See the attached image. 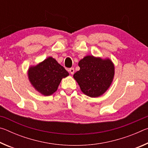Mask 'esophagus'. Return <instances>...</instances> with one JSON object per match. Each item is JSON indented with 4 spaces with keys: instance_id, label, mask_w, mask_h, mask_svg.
I'll return each mask as SVG.
<instances>
[{
    "instance_id": "34e87169",
    "label": "esophagus",
    "mask_w": 148,
    "mask_h": 148,
    "mask_svg": "<svg viewBox=\"0 0 148 148\" xmlns=\"http://www.w3.org/2000/svg\"><path fill=\"white\" fill-rule=\"evenodd\" d=\"M69 72H71V74H73L74 72V68H71L69 69Z\"/></svg>"
}]
</instances>
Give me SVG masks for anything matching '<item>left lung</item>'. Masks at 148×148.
I'll return each instance as SVG.
<instances>
[{
    "instance_id": "8db88e82",
    "label": "left lung",
    "mask_w": 148,
    "mask_h": 148,
    "mask_svg": "<svg viewBox=\"0 0 148 148\" xmlns=\"http://www.w3.org/2000/svg\"><path fill=\"white\" fill-rule=\"evenodd\" d=\"M78 66L79 71L73 77L85 95L99 97L109 89L115 74L112 60L87 56L80 60Z\"/></svg>"
}]
</instances>
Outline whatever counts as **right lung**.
I'll use <instances>...</instances> for the list:
<instances>
[{
    "instance_id": "1",
    "label": "right lung",
    "mask_w": 148,
    "mask_h": 148,
    "mask_svg": "<svg viewBox=\"0 0 148 148\" xmlns=\"http://www.w3.org/2000/svg\"><path fill=\"white\" fill-rule=\"evenodd\" d=\"M69 73L63 66L51 57H47L28 70V78L32 86L44 96H49L56 92L64 77Z\"/></svg>"
}]
</instances>
